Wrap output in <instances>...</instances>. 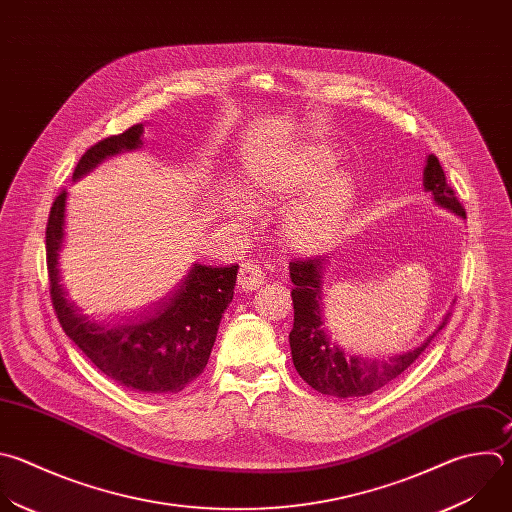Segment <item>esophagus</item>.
Listing matches in <instances>:
<instances>
[{
    "label": "esophagus",
    "instance_id": "34e87169",
    "mask_svg": "<svg viewBox=\"0 0 512 512\" xmlns=\"http://www.w3.org/2000/svg\"><path fill=\"white\" fill-rule=\"evenodd\" d=\"M263 271L257 263H243L239 269V277H237V287L241 291H253L259 289L263 285Z\"/></svg>",
    "mask_w": 512,
    "mask_h": 512
}]
</instances>
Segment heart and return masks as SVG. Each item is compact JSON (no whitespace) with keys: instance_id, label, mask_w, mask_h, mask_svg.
<instances>
[{"instance_id":"obj_1","label":"heart","mask_w":512,"mask_h":512,"mask_svg":"<svg viewBox=\"0 0 512 512\" xmlns=\"http://www.w3.org/2000/svg\"><path fill=\"white\" fill-rule=\"evenodd\" d=\"M337 156L325 144H305L279 154L253 170L247 191L255 203L269 205L307 193L285 215L281 233L299 253H313L342 231L354 203V183L344 173H331Z\"/></svg>"}]
</instances>
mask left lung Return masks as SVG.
<instances>
[{
	"mask_svg": "<svg viewBox=\"0 0 512 512\" xmlns=\"http://www.w3.org/2000/svg\"><path fill=\"white\" fill-rule=\"evenodd\" d=\"M424 189L434 195V201L466 219V211L456 199L454 189L446 183V175L434 154L428 156L424 168ZM323 257L293 259L289 273L293 281V329L289 333V346L293 366L297 374L317 392L337 398H358L368 396L392 380L402 376L430 346L436 333L448 323V315L438 329L414 352L394 356L390 360H362L346 356L337 346L329 344V337L323 333V319L319 309V273Z\"/></svg>",
	"mask_w": 512,
	"mask_h": 512,
	"instance_id": "left-lung-1",
	"label": "left lung"
}]
</instances>
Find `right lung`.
Instances as JSON below:
<instances>
[{
  "instance_id": "1",
  "label": "right lung",
  "mask_w": 512,
  "mask_h": 512,
  "mask_svg": "<svg viewBox=\"0 0 512 512\" xmlns=\"http://www.w3.org/2000/svg\"><path fill=\"white\" fill-rule=\"evenodd\" d=\"M142 124L92 144L74 168V179L86 175L106 156L134 150L142 144ZM66 189L50 209L46 225V261L50 297L58 321L82 354L110 380L138 394H177L197 380L211 356L217 329L233 299L239 265H195L181 289L156 313L122 327H102L88 321L66 299L60 285L58 251L64 237Z\"/></svg>"
}]
</instances>
